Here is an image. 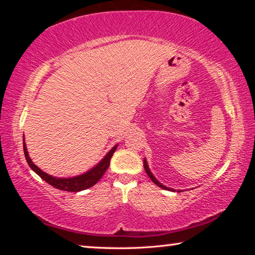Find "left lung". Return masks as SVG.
I'll return each instance as SVG.
<instances>
[{
    "label": "left lung",
    "mask_w": 255,
    "mask_h": 255,
    "mask_svg": "<svg viewBox=\"0 0 255 255\" xmlns=\"http://www.w3.org/2000/svg\"><path fill=\"white\" fill-rule=\"evenodd\" d=\"M144 169H145V171H146V173H147V175H148L149 178H150V180H152L155 184L158 185L159 188H162V189H164V190H169V191H173V192H175V191H178V192H180V191H183V190H175V189H173V188L165 187V185H164V184H162L161 182H159V181H158L156 178H155V176H154V174L152 173V172H150L149 167H148V164H147V161H146V158H144Z\"/></svg>",
    "instance_id": "1"
}]
</instances>
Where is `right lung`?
Here are the masks:
<instances>
[{
  "label": "right lung",
  "instance_id": "1",
  "mask_svg": "<svg viewBox=\"0 0 255 255\" xmlns=\"http://www.w3.org/2000/svg\"><path fill=\"white\" fill-rule=\"evenodd\" d=\"M117 146L118 145H115L96 166H93L92 169L86 171L85 173L76 175V176H71V178H56V176L50 175L42 170H40L39 167H38L36 164L31 161V158L29 156L27 146H25L24 137H23L24 156H25V159H27L29 166L32 169V171L36 172V173L39 175L42 180H45L47 183L53 185V187H55L56 189L64 190V191H71V192H79V191H82V190L91 188L92 185L96 184L98 181L102 178V175L106 173L108 167H109L110 159L112 157V155H114L115 150L117 149Z\"/></svg>",
  "mask_w": 255,
  "mask_h": 255
}]
</instances>
